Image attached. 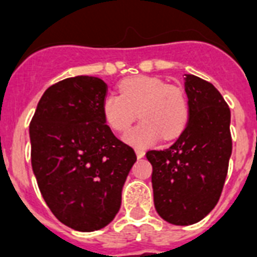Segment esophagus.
Returning a JSON list of instances; mask_svg holds the SVG:
<instances>
[{
	"label": "esophagus",
	"instance_id": "obj_1",
	"mask_svg": "<svg viewBox=\"0 0 257 257\" xmlns=\"http://www.w3.org/2000/svg\"><path fill=\"white\" fill-rule=\"evenodd\" d=\"M136 155H137V159H143L145 156V151L141 148H137L136 149Z\"/></svg>",
	"mask_w": 257,
	"mask_h": 257
}]
</instances>
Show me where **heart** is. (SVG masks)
<instances>
[{
	"label": "heart",
	"mask_w": 257,
	"mask_h": 257,
	"mask_svg": "<svg viewBox=\"0 0 257 257\" xmlns=\"http://www.w3.org/2000/svg\"><path fill=\"white\" fill-rule=\"evenodd\" d=\"M118 93L105 97L101 112L105 124L117 133L126 132L139 113L143 121L124 137L128 144L147 147L156 143L160 135L164 140H173L187 126V97L181 89L168 85L161 78H126L118 85Z\"/></svg>",
	"instance_id": "heart-1"
}]
</instances>
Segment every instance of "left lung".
<instances>
[{
	"label": "left lung",
	"mask_w": 257,
	"mask_h": 257,
	"mask_svg": "<svg viewBox=\"0 0 257 257\" xmlns=\"http://www.w3.org/2000/svg\"><path fill=\"white\" fill-rule=\"evenodd\" d=\"M189 118L180 137L164 151H149L153 201L161 219L191 225L215 208L232 153L231 110L211 82L184 74Z\"/></svg>",
	"instance_id": "8db88e82"
}]
</instances>
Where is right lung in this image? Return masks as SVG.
Here are the masks:
<instances>
[{
	"instance_id": "right-lung-1",
	"label": "right lung",
	"mask_w": 257,
	"mask_h": 257,
	"mask_svg": "<svg viewBox=\"0 0 257 257\" xmlns=\"http://www.w3.org/2000/svg\"><path fill=\"white\" fill-rule=\"evenodd\" d=\"M106 84L92 76L65 78L45 90L30 121L32 168L46 205L74 231L106 227L136 153L105 124Z\"/></svg>"
}]
</instances>
